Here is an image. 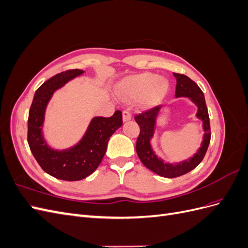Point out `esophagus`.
Listing matches in <instances>:
<instances>
[{"instance_id":"1","label":"esophagus","mask_w":248,"mask_h":248,"mask_svg":"<svg viewBox=\"0 0 248 248\" xmlns=\"http://www.w3.org/2000/svg\"><path fill=\"white\" fill-rule=\"evenodd\" d=\"M130 119H131L130 111H129L128 109H124V110H123V121H124V122L129 121Z\"/></svg>"}]
</instances>
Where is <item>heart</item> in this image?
<instances>
[{
  "label": "heart",
  "mask_w": 248,
  "mask_h": 248,
  "mask_svg": "<svg viewBox=\"0 0 248 248\" xmlns=\"http://www.w3.org/2000/svg\"><path fill=\"white\" fill-rule=\"evenodd\" d=\"M158 74L141 73L126 79L121 87V92L127 99L138 100L142 98L148 106L159 102L169 90L167 80L159 79Z\"/></svg>",
  "instance_id": "obj_1"
}]
</instances>
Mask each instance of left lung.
Returning <instances> with one entry per match:
<instances>
[{
	"label": "left lung",
	"instance_id": "left-lung-1",
	"mask_svg": "<svg viewBox=\"0 0 248 248\" xmlns=\"http://www.w3.org/2000/svg\"><path fill=\"white\" fill-rule=\"evenodd\" d=\"M176 78V97H188V98L198 107L197 117L202 121V128L205 134L202 140V146L199 151L191 157L190 159L179 162L176 164L167 163L162 159L158 158L154 153L151 147V139L154 134V128L156 123V118L159 114V110L162 106H157L150 108L141 114L134 116V120L140 126V134L137 140V153L140 161L146 168L154 171L155 174L164 178H176L187 174L191 170L196 169L201 161L204 158L207 152L210 139H211V130H210V121L208 108L206 106L204 93L200 87L184 74L174 73Z\"/></svg>",
	"mask_w": 248,
	"mask_h": 248
}]
</instances>
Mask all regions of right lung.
<instances>
[{
    "label": "right lung",
    "mask_w": 248,
    "mask_h": 248,
    "mask_svg": "<svg viewBox=\"0 0 248 248\" xmlns=\"http://www.w3.org/2000/svg\"><path fill=\"white\" fill-rule=\"evenodd\" d=\"M82 73L80 69L67 70L43 82L37 89L29 111L28 144L32 154L44 171L65 181H78L91 175L106 154L111 134L123 123L121 110H116L109 118L95 117L78 145L62 151L49 148L42 136L47 103L56 90Z\"/></svg>",
    "instance_id": "add662e5"
}]
</instances>
